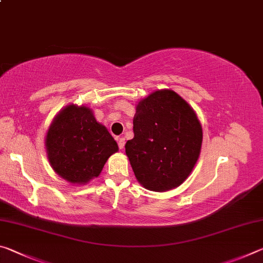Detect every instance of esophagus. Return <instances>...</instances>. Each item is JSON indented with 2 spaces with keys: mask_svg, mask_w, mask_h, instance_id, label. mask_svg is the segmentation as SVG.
Wrapping results in <instances>:
<instances>
[{
  "mask_svg": "<svg viewBox=\"0 0 263 263\" xmlns=\"http://www.w3.org/2000/svg\"><path fill=\"white\" fill-rule=\"evenodd\" d=\"M117 141H118V146H119V148L123 149V148H124V146H125V139H124L123 137H121V138H118Z\"/></svg>",
  "mask_w": 263,
  "mask_h": 263,
  "instance_id": "esophagus-1",
  "label": "esophagus"
}]
</instances>
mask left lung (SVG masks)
Returning <instances> with one entry per match:
<instances>
[{
    "label": "left lung",
    "mask_w": 263,
    "mask_h": 263,
    "mask_svg": "<svg viewBox=\"0 0 263 263\" xmlns=\"http://www.w3.org/2000/svg\"><path fill=\"white\" fill-rule=\"evenodd\" d=\"M133 133L125 152L144 188L163 193L188 179L201 153L203 132L197 115L179 94L162 89L141 100Z\"/></svg>",
    "instance_id": "left-lung-1"
}]
</instances>
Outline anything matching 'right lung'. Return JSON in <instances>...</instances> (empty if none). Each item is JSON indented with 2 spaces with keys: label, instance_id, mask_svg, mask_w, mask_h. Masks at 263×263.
Returning a JSON list of instances; mask_svg holds the SVG:
<instances>
[{
  "label": "right lung",
  "instance_id": "right-lung-1",
  "mask_svg": "<svg viewBox=\"0 0 263 263\" xmlns=\"http://www.w3.org/2000/svg\"><path fill=\"white\" fill-rule=\"evenodd\" d=\"M45 146L53 171L73 184H86L99 176L110 155L118 152L117 142L92 110L75 104L55 116Z\"/></svg>",
  "mask_w": 263,
  "mask_h": 263
}]
</instances>
